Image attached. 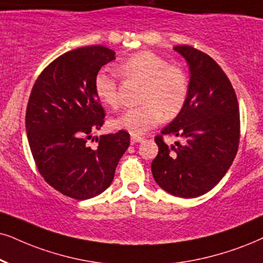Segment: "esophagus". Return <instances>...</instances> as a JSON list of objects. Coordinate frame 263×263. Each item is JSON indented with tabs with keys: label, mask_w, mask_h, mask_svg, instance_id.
Returning <instances> with one entry per match:
<instances>
[{
	"label": "esophagus",
	"mask_w": 263,
	"mask_h": 263,
	"mask_svg": "<svg viewBox=\"0 0 263 263\" xmlns=\"http://www.w3.org/2000/svg\"><path fill=\"white\" fill-rule=\"evenodd\" d=\"M143 138L142 137H136V136H132L131 137V144H135V143H138V142H142Z\"/></svg>",
	"instance_id": "34e87169"
}]
</instances>
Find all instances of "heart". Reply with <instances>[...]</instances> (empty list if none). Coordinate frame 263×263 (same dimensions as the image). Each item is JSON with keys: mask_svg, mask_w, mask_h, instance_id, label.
<instances>
[{"mask_svg": "<svg viewBox=\"0 0 263 263\" xmlns=\"http://www.w3.org/2000/svg\"><path fill=\"white\" fill-rule=\"evenodd\" d=\"M125 78L144 84L137 108H129L112 120L115 128L136 137L155 127L162 119L172 120L183 110L189 95V80L183 68L168 64L154 52L141 51L119 65ZM95 93L104 105H119V82L114 72L101 69L93 79Z\"/></svg>", "mask_w": 263, "mask_h": 263, "instance_id": "1", "label": "heart"}]
</instances>
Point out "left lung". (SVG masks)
<instances>
[{
  "mask_svg": "<svg viewBox=\"0 0 263 263\" xmlns=\"http://www.w3.org/2000/svg\"><path fill=\"white\" fill-rule=\"evenodd\" d=\"M174 48L191 69L189 95L183 110L155 136L159 153L152 174L170 194L197 198L221 181L237 155L239 105L231 81L210 55L187 45ZM164 135H176L184 143L167 146Z\"/></svg>",
  "mask_w": 263,
  "mask_h": 263,
  "instance_id": "8db88e82",
  "label": "left lung"
}]
</instances>
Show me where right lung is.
<instances>
[{
  "label": "right lung",
  "instance_id": "right-lung-1",
  "mask_svg": "<svg viewBox=\"0 0 263 263\" xmlns=\"http://www.w3.org/2000/svg\"><path fill=\"white\" fill-rule=\"evenodd\" d=\"M114 59L115 52L101 45L59 55L39 75L26 107V134L40 175L76 200L96 197L111 184L129 145L124 129L101 136L96 148L87 144L105 116L93 79Z\"/></svg>",
  "mask_w": 263,
  "mask_h": 263
}]
</instances>
